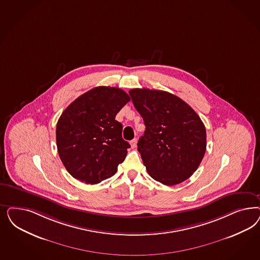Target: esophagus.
I'll list each match as a JSON object with an SVG mask.
<instances>
[{"instance_id": "34e87169", "label": "esophagus", "mask_w": 260, "mask_h": 260, "mask_svg": "<svg viewBox=\"0 0 260 260\" xmlns=\"http://www.w3.org/2000/svg\"><path fill=\"white\" fill-rule=\"evenodd\" d=\"M137 143H138V140H137V139L132 140V141L130 142V145H131V147H132V148H135V147L137 146Z\"/></svg>"}]
</instances>
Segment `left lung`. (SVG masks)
Here are the masks:
<instances>
[{"mask_svg": "<svg viewBox=\"0 0 260 260\" xmlns=\"http://www.w3.org/2000/svg\"><path fill=\"white\" fill-rule=\"evenodd\" d=\"M129 94L145 125L138 150L148 174L166 185L184 182L196 171L206 152L201 118L170 92L143 88L132 89Z\"/></svg>", "mask_w": 260, "mask_h": 260, "instance_id": "obj_1", "label": "left lung"}]
</instances>
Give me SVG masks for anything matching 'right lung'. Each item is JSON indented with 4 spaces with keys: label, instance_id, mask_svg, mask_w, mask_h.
Wrapping results in <instances>:
<instances>
[{
    "label": "right lung",
    "instance_id": "obj_1",
    "mask_svg": "<svg viewBox=\"0 0 260 260\" xmlns=\"http://www.w3.org/2000/svg\"><path fill=\"white\" fill-rule=\"evenodd\" d=\"M130 101L123 90L100 86L73 101L59 117L56 145L68 172L86 184H99L113 176L130 144L122 139L116 120Z\"/></svg>",
    "mask_w": 260,
    "mask_h": 260
}]
</instances>
